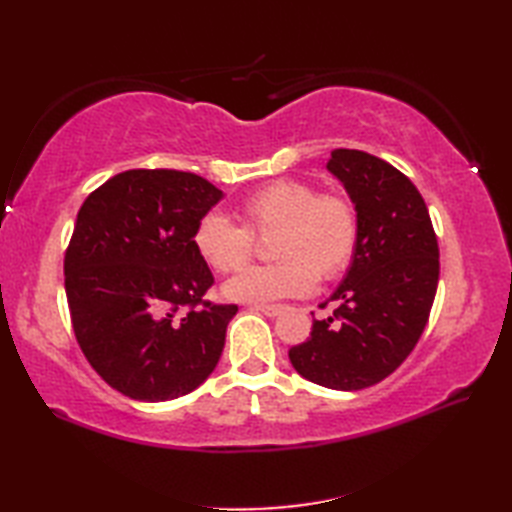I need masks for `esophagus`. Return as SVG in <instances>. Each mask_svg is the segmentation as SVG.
<instances>
[{
    "instance_id": "34e87169",
    "label": "esophagus",
    "mask_w": 512,
    "mask_h": 512,
    "mask_svg": "<svg viewBox=\"0 0 512 512\" xmlns=\"http://www.w3.org/2000/svg\"><path fill=\"white\" fill-rule=\"evenodd\" d=\"M250 310L262 312V314H266V317L273 319V317H279L281 310H284V308H281V306H250Z\"/></svg>"
}]
</instances>
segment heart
<instances>
[{
	"instance_id": "heart-1",
	"label": "heart",
	"mask_w": 512,
	"mask_h": 512,
	"mask_svg": "<svg viewBox=\"0 0 512 512\" xmlns=\"http://www.w3.org/2000/svg\"><path fill=\"white\" fill-rule=\"evenodd\" d=\"M242 226L222 213H206L193 231V246L222 275L242 270L255 253L253 237H270L279 262L250 268L224 286V297L250 306L303 297L319 279H334L350 266L358 242L354 204L336 191L319 193L308 180H279L239 206Z\"/></svg>"
}]
</instances>
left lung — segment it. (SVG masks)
Instances as JSON below:
<instances>
[{
	"label": "left lung",
	"mask_w": 512,
	"mask_h": 512,
	"mask_svg": "<svg viewBox=\"0 0 512 512\" xmlns=\"http://www.w3.org/2000/svg\"><path fill=\"white\" fill-rule=\"evenodd\" d=\"M328 171L343 182L358 217L352 264L321 303L306 343L290 347L297 372L328 389L372 387L416 347L436 299L438 237L420 191L389 162L358 149H334Z\"/></svg>",
	"instance_id": "1"
}]
</instances>
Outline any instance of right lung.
Segmentation results:
<instances>
[{
	"label": "right lung",
	"mask_w": 512,
	"mask_h": 512,
	"mask_svg": "<svg viewBox=\"0 0 512 512\" xmlns=\"http://www.w3.org/2000/svg\"><path fill=\"white\" fill-rule=\"evenodd\" d=\"M222 198L189 171L132 169L92 191L76 215L63 262L74 336L127 398H180L220 361L237 306L202 299L213 275L193 231Z\"/></svg>",
	"instance_id": "right-lung-1"
}]
</instances>
